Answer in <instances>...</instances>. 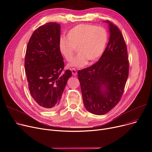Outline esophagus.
Segmentation results:
<instances>
[{
	"instance_id": "obj_1",
	"label": "esophagus",
	"mask_w": 152,
	"mask_h": 152,
	"mask_svg": "<svg viewBox=\"0 0 152 152\" xmlns=\"http://www.w3.org/2000/svg\"><path fill=\"white\" fill-rule=\"evenodd\" d=\"M71 70L72 72V74L73 75V76H76L77 75V71L75 68H72Z\"/></svg>"
}]
</instances>
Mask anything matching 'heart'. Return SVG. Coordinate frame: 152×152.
Returning a JSON list of instances; mask_svg holds the SVG:
<instances>
[{"mask_svg": "<svg viewBox=\"0 0 152 152\" xmlns=\"http://www.w3.org/2000/svg\"><path fill=\"white\" fill-rule=\"evenodd\" d=\"M67 39L61 38L59 42L60 53L67 61H72L76 50L79 53L70 66L80 68L88 61L92 63L101 57L108 42L107 29L89 24H80L71 29Z\"/></svg>", "mask_w": 152, "mask_h": 152, "instance_id": "1", "label": "heart"}]
</instances>
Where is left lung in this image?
I'll use <instances>...</instances> for the list:
<instances>
[{"instance_id": "1", "label": "left lung", "mask_w": 152, "mask_h": 152, "mask_svg": "<svg viewBox=\"0 0 152 152\" xmlns=\"http://www.w3.org/2000/svg\"><path fill=\"white\" fill-rule=\"evenodd\" d=\"M106 22L110 36L104 52L94 65L77 71L84 106L97 115L106 114L120 101L129 75V62L124 37L113 23Z\"/></svg>"}]
</instances>
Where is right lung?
<instances>
[{
  "instance_id": "1",
  "label": "right lung",
  "mask_w": 152,
  "mask_h": 152,
  "mask_svg": "<svg viewBox=\"0 0 152 152\" xmlns=\"http://www.w3.org/2000/svg\"><path fill=\"white\" fill-rule=\"evenodd\" d=\"M60 25L49 22L39 26L31 35L25 54V69L32 97L45 110L57 108L68 79L69 69L59 49Z\"/></svg>"
}]
</instances>
